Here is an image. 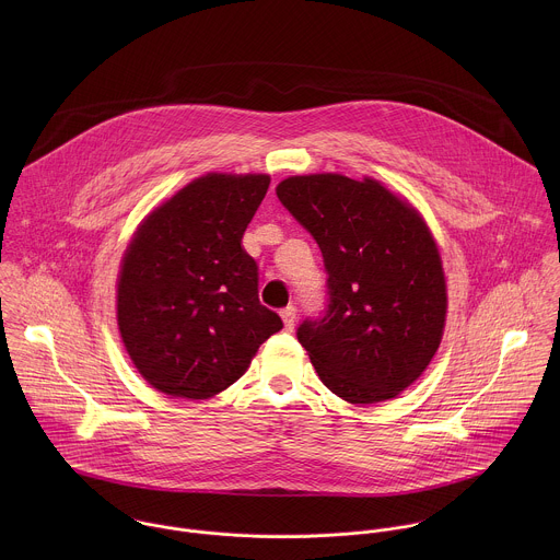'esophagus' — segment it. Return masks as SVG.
Listing matches in <instances>:
<instances>
[{"instance_id":"34e87169","label":"esophagus","mask_w":560,"mask_h":560,"mask_svg":"<svg viewBox=\"0 0 560 560\" xmlns=\"http://www.w3.org/2000/svg\"><path fill=\"white\" fill-rule=\"evenodd\" d=\"M280 317L284 320V327L291 331V329L295 327V306H287V308H282Z\"/></svg>"}]
</instances>
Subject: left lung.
Here are the masks:
<instances>
[{
	"mask_svg": "<svg viewBox=\"0 0 560 560\" xmlns=\"http://www.w3.org/2000/svg\"><path fill=\"white\" fill-rule=\"evenodd\" d=\"M276 194L317 241L327 271L323 315L298 327L320 382L349 402L395 399L429 366L446 320L427 224L373 178L289 176Z\"/></svg>",
	"mask_w": 560,
	"mask_h": 560,
	"instance_id": "left-lung-1",
	"label": "left lung"
}]
</instances>
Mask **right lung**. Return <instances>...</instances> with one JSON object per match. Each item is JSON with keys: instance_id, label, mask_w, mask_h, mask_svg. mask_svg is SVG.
Returning a JSON list of instances; mask_svg holds the SVG:
<instances>
[{"instance_id": "add662e5", "label": "right lung", "mask_w": 560, "mask_h": 560, "mask_svg": "<svg viewBox=\"0 0 560 560\" xmlns=\"http://www.w3.org/2000/svg\"><path fill=\"white\" fill-rule=\"evenodd\" d=\"M267 174H207L155 209L118 278V329L163 395L209 399L247 371L282 319L258 302V265L241 240Z\"/></svg>"}]
</instances>
